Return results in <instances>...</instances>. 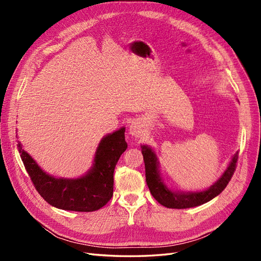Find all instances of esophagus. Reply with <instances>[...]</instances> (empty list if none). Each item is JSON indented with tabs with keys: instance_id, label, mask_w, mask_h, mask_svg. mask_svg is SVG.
<instances>
[{
	"instance_id": "1",
	"label": "esophagus",
	"mask_w": 261,
	"mask_h": 261,
	"mask_svg": "<svg viewBox=\"0 0 261 261\" xmlns=\"http://www.w3.org/2000/svg\"><path fill=\"white\" fill-rule=\"evenodd\" d=\"M144 126L139 121H134L129 126V134L135 138H139L144 134Z\"/></svg>"
}]
</instances>
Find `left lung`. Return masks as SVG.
<instances>
[{
  "instance_id": "8db88e82",
  "label": "left lung",
  "mask_w": 261,
  "mask_h": 261,
  "mask_svg": "<svg viewBox=\"0 0 261 261\" xmlns=\"http://www.w3.org/2000/svg\"><path fill=\"white\" fill-rule=\"evenodd\" d=\"M141 153L144 155L145 169H146V181L149 191L153 196V198L161 203L162 206L172 209H186L200 206L215 198L219 194L223 192V189L231 180L232 175L236 168L239 152L236 151L231 161L228 162L227 168L222 173L217 181H215L209 188L203 191L196 192H183L171 189L167 184L160 173V162L158 159L154 150L148 146H141Z\"/></svg>"
}]
</instances>
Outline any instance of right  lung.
I'll return each mask as SVG.
<instances>
[{"label": "right lung", "mask_w": 261, "mask_h": 261, "mask_svg": "<svg viewBox=\"0 0 261 261\" xmlns=\"http://www.w3.org/2000/svg\"><path fill=\"white\" fill-rule=\"evenodd\" d=\"M17 148L36 189L46 202L62 210L91 212L102 208L112 198L114 169L127 144L125 127L108 134L100 140L90 170L77 178L48 174L23 150L20 141Z\"/></svg>", "instance_id": "obj_1"}]
</instances>
